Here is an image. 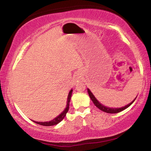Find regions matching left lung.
<instances>
[{
    "instance_id": "8db88e82",
    "label": "left lung",
    "mask_w": 151,
    "mask_h": 151,
    "mask_svg": "<svg viewBox=\"0 0 151 151\" xmlns=\"http://www.w3.org/2000/svg\"><path fill=\"white\" fill-rule=\"evenodd\" d=\"M87 91H88V93L89 94V96H90L91 99L92 100V101L93 102V103L94 105H95L97 108H99L100 110H101L103 112H107V113H111V114H114V113H118V112H120L123 111V110L126 109L128 107L130 106L131 105V104L134 103V101H135V99H137V97L135 98L133 101H132L131 103L128 104L127 105L124 106L123 107H121V108H110V107H106L105 106L103 105V104H101L99 102L97 101V99L94 97V96L93 95V94L91 93V91L89 90L88 88H87Z\"/></svg>"
}]
</instances>
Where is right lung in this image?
Segmentation results:
<instances>
[{
  "label": "right lung",
  "mask_w": 151,
  "mask_h": 151,
  "mask_svg": "<svg viewBox=\"0 0 151 151\" xmlns=\"http://www.w3.org/2000/svg\"><path fill=\"white\" fill-rule=\"evenodd\" d=\"M72 93H73V89H71L69 92V93H68V95L67 103H66V108L62 112V113H60L58 116H57L56 118L52 120V121H48V122H37V121H32L35 122V123H37V124L42 125V126H45V127L53 126V125H55V124H57L58 123H59V122L61 121H63V119L65 118L66 113H67V112L68 111V109H69V103H70L71 96H72Z\"/></svg>",
  "instance_id": "right-lung-1"
}]
</instances>
